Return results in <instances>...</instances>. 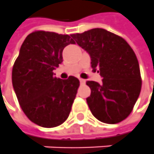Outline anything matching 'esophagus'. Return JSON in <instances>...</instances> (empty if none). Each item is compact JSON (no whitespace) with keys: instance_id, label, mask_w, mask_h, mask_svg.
<instances>
[{"instance_id":"34e87169","label":"esophagus","mask_w":154,"mask_h":154,"mask_svg":"<svg viewBox=\"0 0 154 154\" xmlns=\"http://www.w3.org/2000/svg\"><path fill=\"white\" fill-rule=\"evenodd\" d=\"M79 82H80V84L81 85H84L85 83V80L83 79H79Z\"/></svg>"}]
</instances>
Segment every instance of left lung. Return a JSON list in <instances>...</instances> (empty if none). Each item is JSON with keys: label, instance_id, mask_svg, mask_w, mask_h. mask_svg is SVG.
Here are the masks:
<instances>
[{"label": "left lung", "instance_id": "obj_1", "mask_svg": "<svg viewBox=\"0 0 154 154\" xmlns=\"http://www.w3.org/2000/svg\"><path fill=\"white\" fill-rule=\"evenodd\" d=\"M71 37L89 53L91 68L103 78L101 84L86 82L91 91L86 98L91 112L101 122H121L131 113L142 88L134 51L122 37L103 29H92Z\"/></svg>", "mask_w": 154, "mask_h": 154}]
</instances>
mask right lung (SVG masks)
I'll use <instances>...</instances> for the list:
<instances>
[{"label":"right lung","instance_id":"add662e5","mask_svg":"<svg viewBox=\"0 0 154 154\" xmlns=\"http://www.w3.org/2000/svg\"><path fill=\"white\" fill-rule=\"evenodd\" d=\"M75 44L68 35L35 31L22 44L12 68V86L28 118L45 128L58 126L68 119L79 81L61 79L53 70L63 62L65 46Z\"/></svg>","mask_w":154,"mask_h":154}]
</instances>
